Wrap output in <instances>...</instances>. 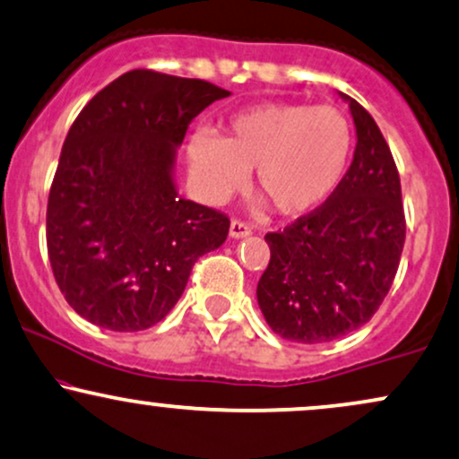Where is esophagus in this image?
Wrapping results in <instances>:
<instances>
[{"label": "esophagus", "instance_id": "1", "mask_svg": "<svg viewBox=\"0 0 459 459\" xmlns=\"http://www.w3.org/2000/svg\"><path fill=\"white\" fill-rule=\"evenodd\" d=\"M229 235L233 237V239H244V237H250L252 235V229L247 224L239 222V220H233V222H230Z\"/></svg>", "mask_w": 459, "mask_h": 459}]
</instances>
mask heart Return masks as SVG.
Instances as JSON below:
<instances>
[{
  "instance_id": "b5f03b06",
  "label": "heart",
  "mask_w": 459,
  "mask_h": 459,
  "mask_svg": "<svg viewBox=\"0 0 459 459\" xmlns=\"http://www.w3.org/2000/svg\"><path fill=\"white\" fill-rule=\"evenodd\" d=\"M352 126L342 110L303 102H264L241 110L222 139L196 132L187 167L203 201L222 205L256 177L258 195L280 215H306L338 190L352 156Z\"/></svg>"
}]
</instances>
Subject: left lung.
Wrapping results in <instances>:
<instances>
[{"mask_svg":"<svg viewBox=\"0 0 459 459\" xmlns=\"http://www.w3.org/2000/svg\"><path fill=\"white\" fill-rule=\"evenodd\" d=\"M349 102L357 130L338 190L280 233H267V269L256 286L264 320L301 344L338 340L368 323L394 284L406 237L394 156L372 115Z\"/></svg>","mask_w":459,"mask_h":459,"instance_id":"8db88e82","label":"left lung"}]
</instances>
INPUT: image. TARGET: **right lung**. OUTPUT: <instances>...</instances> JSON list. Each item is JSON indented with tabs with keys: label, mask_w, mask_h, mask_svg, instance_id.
Listing matches in <instances>:
<instances>
[{
	"label": "right lung",
	"mask_w": 459,
	"mask_h": 459,
	"mask_svg": "<svg viewBox=\"0 0 459 459\" xmlns=\"http://www.w3.org/2000/svg\"><path fill=\"white\" fill-rule=\"evenodd\" d=\"M230 91L130 70L98 91L65 136L47 207L53 275L72 310L110 331L153 327L192 267L229 235L224 213L181 198L177 147Z\"/></svg>",
	"instance_id": "right-lung-1"
}]
</instances>
